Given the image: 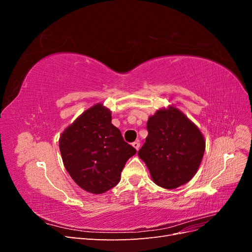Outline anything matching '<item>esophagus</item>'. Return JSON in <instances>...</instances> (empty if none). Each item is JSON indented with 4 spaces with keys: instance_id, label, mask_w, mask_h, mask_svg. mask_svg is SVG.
<instances>
[{
    "instance_id": "obj_1",
    "label": "esophagus",
    "mask_w": 252,
    "mask_h": 252,
    "mask_svg": "<svg viewBox=\"0 0 252 252\" xmlns=\"http://www.w3.org/2000/svg\"><path fill=\"white\" fill-rule=\"evenodd\" d=\"M131 145H132L133 148H134L135 150H139V148H140V142H139V141H135V142H133Z\"/></svg>"
}]
</instances>
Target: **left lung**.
<instances>
[{"label":"left lung","mask_w":252,"mask_h":252,"mask_svg":"<svg viewBox=\"0 0 252 252\" xmlns=\"http://www.w3.org/2000/svg\"><path fill=\"white\" fill-rule=\"evenodd\" d=\"M148 135L138 155L158 186L174 189L191 180L201 165L206 143L197 126L169 105L147 122Z\"/></svg>","instance_id":"1"}]
</instances>
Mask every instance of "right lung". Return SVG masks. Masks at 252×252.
Segmentation results:
<instances>
[{
    "label": "right lung",
    "instance_id": "1",
    "mask_svg": "<svg viewBox=\"0 0 252 252\" xmlns=\"http://www.w3.org/2000/svg\"><path fill=\"white\" fill-rule=\"evenodd\" d=\"M66 170L87 192L101 194L116 186L136 150L111 124V111L102 103L84 111L59 139Z\"/></svg>",
    "mask_w": 252,
    "mask_h": 252
}]
</instances>
